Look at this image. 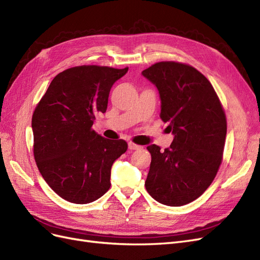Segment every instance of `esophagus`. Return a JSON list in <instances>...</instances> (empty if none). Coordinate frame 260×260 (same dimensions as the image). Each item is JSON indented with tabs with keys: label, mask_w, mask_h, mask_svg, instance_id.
<instances>
[{
	"label": "esophagus",
	"mask_w": 260,
	"mask_h": 260,
	"mask_svg": "<svg viewBox=\"0 0 260 260\" xmlns=\"http://www.w3.org/2000/svg\"><path fill=\"white\" fill-rule=\"evenodd\" d=\"M128 149L131 150V151H134V150H138L140 149V146L134 144V142H128Z\"/></svg>",
	"instance_id": "obj_1"
}]
</instances>
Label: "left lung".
<instances>
[{
	"instance_id": "1",
	"label": "left lung",
	"mask_w": 260,
	"mask_h": 260,
	"mask_svg": "<svg viewBox=\"0 0 260 260\" xmlns=\"http://www.w3.org/2000/svg\"><path fill=\"white\" fill-rule=\"evenodd\" d=\"M161 97L160 118L175 135L161 151L148 146V193L169 206L186 205L211 186L222 162L227 119L216 91L193 67L160 61L142 71Z\"/></svg>"
}]
</instances>
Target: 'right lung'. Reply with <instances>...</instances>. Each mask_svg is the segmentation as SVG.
I'll return each mask as SVG.
<instances>
[{
    "instance_id": "obj_1",
    "label": "right lung",
    "mask_w": 260,
    "mask_h": 260,
    "mask_svg": "<svg viewBox=\"0 0 260 260\" xmlns=\"http://www.w3.org/2000/svg\"><path fill=\"white\" fill-rule=\"evenodd\" d=\"M128 68L84 64L58 73L32 115L33 154L47 185L68 202L86 204L111 186V166L127 142L100 136L95 115L105 113L113 83Z\"/></svg>"
}]
</instances>
